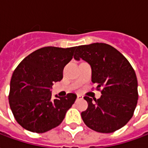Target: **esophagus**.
<instances>
[{
    "label": "esophagus",
    "mask_w": 148,
    "mask_h": 148,
    "mask_svg": "<svg viewBox=\"0 0 148 148\" xmlns=\"http://www.w3.org/2000/svg\"><path fill=\"white\" fill-rule=\"evenodd\" d=\"M77 99H83V96H81V95H77Z\"/></svg>",
    "instance_id": "obj_1"
}]
</instances>
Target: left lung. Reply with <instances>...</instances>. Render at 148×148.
<instances>
[{"label":"left lung","mask_w":148,"mask_h":148,"mask_svg":"<svg viewBox=\"0 0 148 148\" xmlns=\"http://www.w3.org/2000/svg\"><path fill=\"white\" fill-rule=\"evenodd\" d=\"M74 58L91 66L92 82L101 88L99 99L85 96L87 110L82 112L91 130L110 133L125 125L137 104V78L132 66L121 52L110 45L93 43L76 47Z\"/></svg>","instance_id":"1"}]
</instances>
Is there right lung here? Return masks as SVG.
<instances>
[{"instance_id": "1", "label": "right lung", "mask_w": 148, "mask_h": 148, "mask_svg": "<svg viewBox=\"0 0 148 148\" xmlns=\"http://www.w3.org/2000/svg\"><path fill=\"white\" fill-rule=\"evenodd\" d=\"M76 47H44L24 58L14 71L8 99L16 121L25 130L43 133L61 124L76 94L52 99L53 82L63 78V68Z\"/></svg>"}]
</instances>
